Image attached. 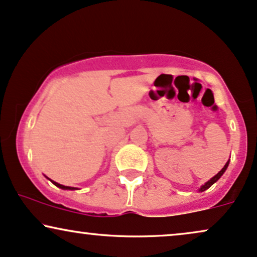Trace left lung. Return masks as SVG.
<instances>
[{
    "label": "left lung",
    "instance_id": "obj_1",
    "mask_svg": "<svg viewBox=\"0 0 257 257\" xmlns=\"http://www.w3.org/2000/svg\"><path fill=\"white\" fill-rule=\"evenodd\" d=\"M228 163H230V159H228V160H227V163H226V164H225V165H224V168H222V169L220 170V171H219V172H218V174L214 176V177H212L211 179H209V181H207L205 184H203V185H201V187L199 188V191H201V193H202V191H205V190H207V189H208V188H209V187H212V185H213V184H214V183H215V182H217V181H218V179H219V178H220L222 175H224V172H225V171H226V169H227V166H228Z\"/></svg>",
    "mask_w": 257,
    "mask_h": 257
}]
</instances>
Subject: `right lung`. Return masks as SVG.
Returning <instances> with one entry per match:
<instances>
[{"mask_svg":"<svg viewBox=\"0 0 257 257\" xmlns=\"http://www.w3.org/2000/svg\"><path fill=\"white\" fill-rule=\"evenodd\" d=\"M45 177H46V176H45ZM46 178H48V177H46ZM48 179H50V178H48ZM50 181H51L52 183H54L55 185H56V187L61 188V189H63V190H76V189H78V188H74V187H67V185H62V184H60V183H57V182L52 181V179H50Z\"/></svg>","mask_w":257,"mask_h":257,"instance_id":"1","label":"right lung"}]
</instances>
